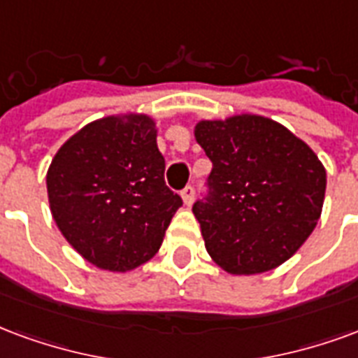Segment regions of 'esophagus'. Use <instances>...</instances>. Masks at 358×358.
Returning a JSON list of instances; mask_svg holds the SVG:
<instances>
[{"mask_svg": "<svg viewBox=\"0 0 358 358\" xmlns=\"http://www.w3.org/2000/svg\"><path fill=\"white\" fill-rule=\"evenodd\" d=\"M182 199H184V205H192L193 199H195V189L192 186H186L182 189Z\"/></svg>", "mask_w": 358, "mask_h": 358, "instance_id": "esophagus-1", "label": "esophagus"}]
</instances>
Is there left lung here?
<instances>
[{
  "instance_id": "8db88e82",
  "label": "left lung",
  "mask_w": 358,
  "mask_h": 358,
  "mask_svg": "<svg viewBox=\"0 0 358 358\" xmlns=\"http://www.w3.org/2000/svg\"><path fill=\"white\" fill-rule=\"evenodd\" d=\"M195 138L213 161L193 205L210 258L233 275L287 262L322 210L327 171L313 150L262 115L199 121Z\"/></svg>"
}]
</instances>
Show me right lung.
I'll return each mask as SVG.
<instances>
[{
  "label": "right lung",
  "instance_id": "1",
  "mask_svg": "<svg viewBox=\"0 0 358 358\" xmlns=\"http://www.w3.org/2000/svg\"><path fill=\"white\" fill-rule=\"evenodd\" d=\"M148 115L89 123L47 172L52 218L92 266L129 271L157 252L182 197L165 184V157Z\"/></svg>",
  "mask_w": 358,
  "mask_h": 358
}]
</instances>
